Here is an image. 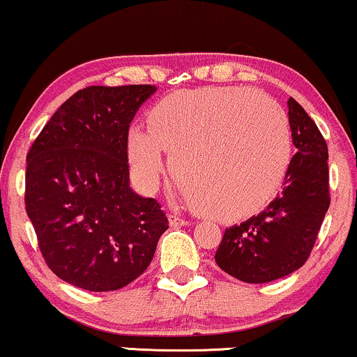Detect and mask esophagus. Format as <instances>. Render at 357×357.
<instances>
[{
	"label": "esophagus",
	"instance_id": "esophagus-1",
	"mask_svg": "<svg viewBox=\"0 0 357 357\" xmlns=\"http://www.w3.org/2000/svg\"><path fill=\"white\" fill-rule=\"evenodd\" d=\"M168 220H169L171 227H186V225L191 224L188 219H183V218H179V215H174V214H171Z\"/></svg>",
	"mask_w": 357,
	"mask_h": 357
}]
</instances>
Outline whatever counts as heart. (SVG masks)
<instances>
[{
  "instance_id": "1",
  "label": "heart",
  "mask_w": 357,
  "mask_h": 357,
  "mask_svg": "<svg viewBox=\"0 0 357 357\" xmlns=\"http://www.w3.org/2000/svg\"><path fill=\"white\" fill-rule=\"evenodd\" d=\"M165 151L184 183L183 197L232 222L259 214L282 186L291 156L288 120L272 98L241 87L179 90L148 114V130H130V173L153 189Z\"/></svg>"
}]
</instances>
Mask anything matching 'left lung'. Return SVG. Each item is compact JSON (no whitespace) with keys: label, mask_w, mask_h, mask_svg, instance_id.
Segmentation results:
<instances>
[{"label":"left lung","mask_w":357,"mask_h":357,"mask_svg":"<svg viewBox=\"0 0 357 357\" xmlns=\"http://www.w3.org/2000/svg\"><path fill=\"white\" fill-rule=\"evenodd\" d=\"M288 121L296 148L282 192L260 214L225 229L215 261L245 283L287 277L308 260L329 207L328 146L317 123L295 98Z\"/></svg>","instance_id":"1"}]
</instances>
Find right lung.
<instances>
[{
    "label": "right lung",
    "mask_w": 357,
    "mask_h": 357,
    "mask_svg": "<svg viewBox=\"0 0 357 357\" xmlns=\"http://www.w3.org/2000/svg\"><path fill=\"white\" fill-rule=\"evenodd\" d=\"M155 85H93L51 116L28 153L26 212L47 267L70 285L114 291L138 278L168 218L130 188L126 139Z\"/></svg>",
    "instance_id": "obj_1"
}]
</instances>
